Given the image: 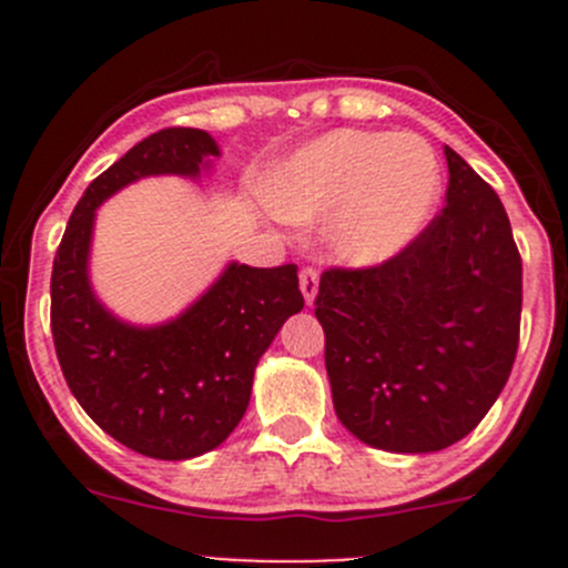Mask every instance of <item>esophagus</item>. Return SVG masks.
<instances>
[{"label":"esophagus","instance_id":"1","mask_svg":"<svg viewBox=\"0 0 568 568\" xmlns=\"http://www.w3.org/2000/svg\"><path fill=\"white\" fill-rule=\"evenodd\" d=\"M300 288H302V294H305L307 305H313V300H316V294H318V268H313V266L302 268Z\"/></svg>","mask_w":568,"mask_h":568}]
</instances>
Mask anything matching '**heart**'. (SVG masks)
<instances>
[{
	"mask_svg": "<svg viewBox=\"0 0 568 568\" xmlns=\"http://www.w3.org/2000/svg\"><path fill=\"white\" fill-rule=\"evenodd\" d=\"M443 192L437 153L417 134L332 131L302 148L268 181L274 214L329 220V242L352 263H382L409 247Z\"/></svg>",
	"mask_w": 568,
	"mask_h": 568,
	"instance_id": "obj_1",
	"label": "heart"
}]
</instances>
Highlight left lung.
Here are the masks:
<instances>
[{
    "label": "left lung",
    "instance_id": "obj_1",
    "mask_svg": "<svg viewBox=\"0 0 568 568\" xmlns=\"http://www.w3.org/2000/svg\"><path fill=\"white\" fill-rule=\"evenodd\" d=\"M448 192L398 255L321 274L316 318L343 426L393 454L467 437L497 400L519 346L523 257L495 189L445 148Z\"/></svg>",
    "mask_w": 568,
    "mask_h": 568
}]
</instances>
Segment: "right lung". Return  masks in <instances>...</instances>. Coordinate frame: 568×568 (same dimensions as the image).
Returning a JSON list of instances; mask_svg holds the SVG:
<instances>
[{"instance_id": "right-lung-1", "label": "right lung", "mask_w": 568, "mask_h": 568, "mask_svg": "<svg viewBox=\"0 0 568 568\" xmlns=\"http://www.w3.org/2000/svg\"><path fill=\"white\" fill-rule=\"evenodd\" d=\"M216 142L162 129L104 170L68 220L51 268V337L73 398L109 437L164 462L209 454L239 426L261 354L305 307L294 263H231L183 316L140 329L109 316L88 283L95 209L145 175H197Z\"/></svg>"}]
</instances>
